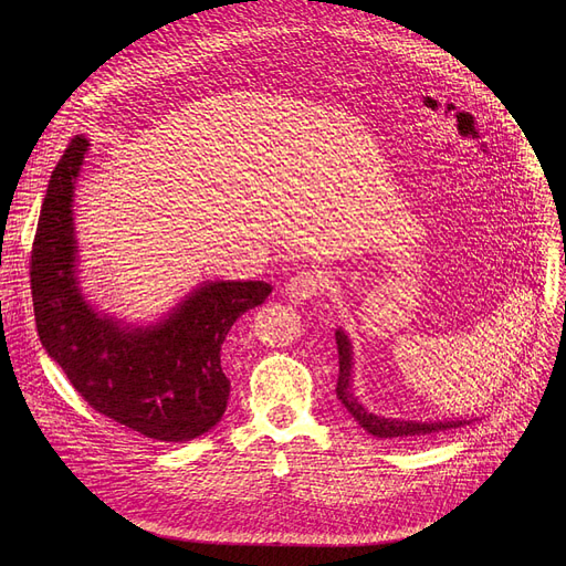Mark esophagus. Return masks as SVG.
<instances>
[{"mask_svg":"<svg viewBox=\"0 0 566 566\" xmlns=\"http://www.w3.org/2000/svg\"><path fill=\"white\" fill-rule=\"evenodd\" d=\"M322 289V277L315 271H300L295 273L286 284V295L293 302H306L313 300Z\"/></svg>","mask_w":566,"mask_h":566,"instance_id":"34e87169","label":"esophagus"}]
</instances>
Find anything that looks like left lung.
Here are the masks:
<instances>
[{
  "label": "left lung",
  "instance_id": "left-lung-1",
  "mask_svg": "<svg viewBox=\"0 0 566 566\" xmlns=\"http://www.w3.org/2000/svg\"><path fill=\"white\" fill-rule=\"evenodd\" d=\"M336 345H338V363H340V374H338V385H336V394L340 398L343 406L347 408V412L354 417V421L367 430L369 434H374L376 439H396V437H426L432 432H441V430H450V428H461L470 421L465 419H441V421H410V419H389V417H378L374 412H369L367 408H363V402L358 400V396L352 389V371H354V349H352V340L349 336L338 329L336 332Z\"/></svg>",
  "mask_w": 566,
  "mask_h": 566
}]
</instances>
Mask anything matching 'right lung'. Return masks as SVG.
I'll use <instances>...</instances> for the list:
<instances>
[{
    "instance_id": "1",
    "label": "right lung",
    "mask_w": 566,
    "mask_h": 566,
    "mask_svg": "<svg viewBox=\"0 0 566 566\" xmlns=\"http://www.w3.org/2000/svg\"><path fill=\"white\" fill-rule=\"evenodd\" d=\"M90 140L75 136L51 175L31 251L38 336L90 406L147 439L184 443L219 423L230 396L221 347L234 319L273 291L260 280L192 289L151 325L94 308L80 289L73 190Z\"/></svg>"
}]
</instances>
